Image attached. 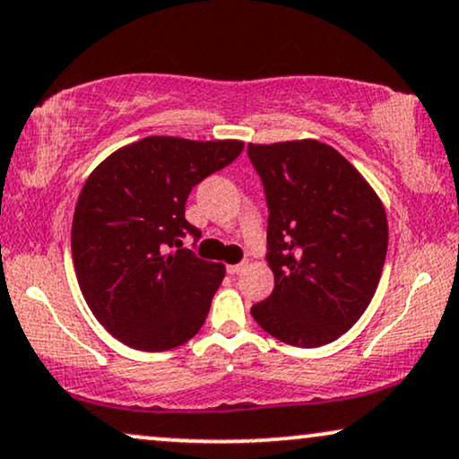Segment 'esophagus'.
Here are the masks:
<instances>
[{
	"mask_svg": "<svg viewBox=\"0 0 459 459\" xmlns=\"http://www.w3.org/2000/svg\"><path fill=\"white\" fill-rule=\"evenodd\" d=\"M247 269V263H238V265H228V273L230 275H238Z\"/></svg>",
	"mask_w": 459,
	"mask_h": 459,
	"instance_id": "34e87169",
	"label": "esophagus"
}]
</instances>
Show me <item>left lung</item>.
I'll return each instance as SVG.
<instances>
[{
  "instance_id": "8db88e82",
  "label": "left lung",
  "mask_w": 459,
  "mask_h": 459,
  "mask_svg": "<svg viewBox=\"0 0 459 459\" xmlns=\"http://www.w3.org/2000/svg\"><path fill=\"white\" fill-rule=\"evenodd\" d=\"M269 209L275 286L255 322L292 347H322L368 309L388 247L386 212L363 175L328 143H248Z\"/></svg>"
}]
</instances>
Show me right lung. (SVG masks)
I'll return each mask as SVG.
<instances>
[{"label":"right lung","mask_w":459,"mask_h":459,"mask_svg":"<svg viewBox=\"0 0 459 459\" xmlns=\"http://www.w3.org/2000/svg\"><path fill=\"white\" fill-rule=\"evenodd\" d=\"M238 140L150 135L100 162L74 206L71 248L79 288L100 324L140 351H167L203 328L225 267L181 248L192 187L228 167Z\"/></svg>","instance_id":"add662e5"}]
</instances>
